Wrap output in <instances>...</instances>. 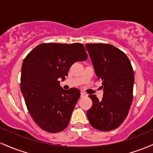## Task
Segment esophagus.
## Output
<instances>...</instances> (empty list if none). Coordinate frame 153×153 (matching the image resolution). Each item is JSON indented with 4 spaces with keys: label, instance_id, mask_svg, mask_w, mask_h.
<instances>
[{
    "label": "esophagus",
    "instance_id": "esophagus-1",
    "mask_svg": "<svg viewBox=\"0 0 153 153\" xmlns=\"http://www.w3.org/2000/svg\"><path fill=\"white\" fill-rule=\"evenodd\" d=\"M85 96H87L86 94H85L84 93V92H80V97H85Z\"/></svg>",
    "mask_w": 153,
    "mask_h": 153
}]
</instances>
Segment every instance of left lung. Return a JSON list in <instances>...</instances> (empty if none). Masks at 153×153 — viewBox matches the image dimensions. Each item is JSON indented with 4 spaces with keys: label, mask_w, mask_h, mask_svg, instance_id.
I'll return each mask as SVG.
<instances>
[{
    "label": "left lung",
    "mask_w": 153,
    "mask_h": 153,
    "mask_svg": "<svg viewBox=\"0 0 153 153\" xmlns=\"http://www.w3.org/2000/svg\"><path fill=\"white\" fill-rule=\"evenodd\" d=\"M97 79L102 80L104 96L88 97L93 105L87 111L91 126L109 131L120 125L128 115L133 101L134 73L126 53L108 43H86Z\"/></svg>",
    "instance_id": "obj_1"
}]
</instances>
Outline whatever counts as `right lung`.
Here are the masks:
<instances>
[{
    "label": "right lung",
    "mask_w": 153,
    "mask_h": 153,
    "mask_svg": "<svg viewBox=\"0 0 153 153\" xmlns=\"http://www.w3.org/2000/svg\"><path fill=\"white\" fill-rule=\"evenodd\" d=\"M87 57L82 43H44L25 58L20 88L28 112L43 130L58 133L68 126L80 92L64 90L59 80L65 79L73 64Z\"/></svg>",
    "instance_id": "obj_1"
}]
</instances>
